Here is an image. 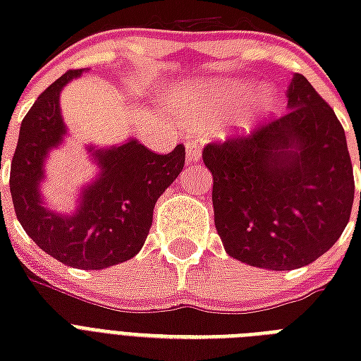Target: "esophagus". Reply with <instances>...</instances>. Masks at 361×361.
<instances>
[{
  "mask_svg": "<svg viewBox=\"0 0 361 361\" xmlns=\"http://www.w3.org/2000/svg\"><path fill=\"white\" fill-rule=\"evenodd\" d=\"M185 153H187V161H189V163L200 161V147H198V142L187 140L185 142Z\"/></svg>",
  "mask_w": 361,
  "mask_h": 361,
  "instance_id": "obj_1",
  "label": "esophagus"
}]
</instances>
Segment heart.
Segmentation results:
<instances>
[{"mask_svg": "<svg viewBox=\"0 0 361 361\" xmlns=\"http://www.w3.org/2000/svg\"><path fill=\"white\" fill-rule=\"evenodd\" d=\"M251 92V86L245 82H206L200 86L192 87L191 95L187 101L181 104V110L185 112L192 120H209V118H217V116L225 114L226 110H231L234 104H238L241 99L245 97L247 93ZM269 103L268 92L255 93L251 106L232 120L234 127L245 129L252 123L255 116L262 112Z\"/></svg>", "mask_w": 361, "mask_h": 361, "instance_id": "1", "label": "heart"}]
</instances>
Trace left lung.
Segmentation results:
<instances>
[{
	"label": "left lung",
	"instance_id": "1",
	"mask_svg": "<svg viewBox=\"0 0 361 361\" xmlns=\"http://www.w3.org/2000/svg\"><path fill=\"white\" fill-rule=\"evenodd\" d=\"M286 95L288 112L202 149L225 251L275 271L322 257L354 202L353 163L336 112L303 75H294Z\"/></svg>",
	"mask_w": 361,
	"mask_h": 361
}]
</instances>
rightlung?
Wrapping results in <instances>:
<instances>
[{"label":"right lung","mask_w":361,"mask_h":361,"mask_svg":"<svg viewBox=\"0 0 361 361\" xmlns=\"http://www.w3.org/2000/svg\"><path fill=\"white\" fill-rule=\"evenodd\" d=\"M80 75L82 69L67 71L25 114L8 187L20 225L42 251L71 268L103 269L140 251L157 198L185 164V147L178 144L163 155L129 140L106 152L99 149L93 157L101 176L84 189L76 214L65 217L44 208L39 197L42 164L50 147L58 146L65 135L59 92Z\"/></svg>","instance_id":"right-lung-1"}]
</instances>
